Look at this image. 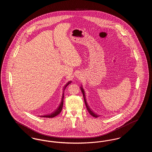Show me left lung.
Returning <instances> with one entry per match:
<instances>
[{"mask_svg": "<svg viewBox=\"0 0 152 152\" xmlns=\"http://www.w3.org/2000/svg\"><path fill=\"white\" fill-rule=\"evenodd\" d=\"M80 89H81V92H82V94H83L84 99V101H85V104H86V108H87V110H88V112L89 113V114H90L91 116L94 117L95 118L98 117H99L98 115H97L96 114H95V113H94V112H93V111H92V110H91V108H90L89 107V106L88 105V104H87V101H86V99H85V92H84V89H83V86H81V87H80Z\"/></svg>", "mask_w": 152, "mask_h": 152, "instance_id": "obj_1", "label": "left lung"}]
</instances>
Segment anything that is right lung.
<instances>
[{"mask_svg":"<svg viewBox=\"0 0 152 152\" xmlns=\"http://www.w3.org/2000/svg\"><path fill=\"white\" fill-rule=\"evenodd\" d=\"M72 83V81H68L66 84L65 85V86L63 87V96H62V98H61V102H60V105H59V106L58 107V108L56 109V110H55V111H54L53 113H52L51 115H44V116H40V117H48V118H53V117H55V116H57L58 115L60 112H61V110H62V108H63V101H64V100H63V99H64V91H65V88H66V87H67L69 84H71Z\"/></svg>","mask_w":152,"mask_h":152,"instance_id":"1","label":"right lung"}]
</instances>
